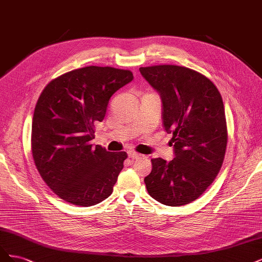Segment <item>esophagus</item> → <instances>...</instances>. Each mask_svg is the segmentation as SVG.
<instances>
[{
    "instance_id": "obj_1",
    "label": "esophagus",
    "mask_w": 262,
    "mask_h": 262,
    "mask_svg": "<svg viewBox=\"0 0 262 262\" xmlns=\"http://www.w3.org/2000/svg\"><path fill=\"white\" fill-rule=\"evenodd\" d=\"M128 156H129V158H131V160H138V158L142 157L141 154L134 153V152H129V153H128Z\"/></svg>"
}]
</instances>
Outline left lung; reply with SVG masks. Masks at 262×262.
Segmentation results:
<instances>
[{
	"mask_svg": "<svg viewBox=\"0 0 262 262\" xmlns=\"http://www.w3.org/2000/svg\"><path fill=\"white\" fill-rule=\"evenodd\" d=\"M161 95L163 125L172 133L173 155L153 158L144 178L149 195L162 204L180 207L196 200L217 176L224 161L227 128L216 86L196 71L178 66L140 68Z\"/></svg>",
	"mask_w": 262,
	"mask_h": 262,
	"instance_id": "1",
	"label": "left lung"
}]
</instances>
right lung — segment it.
<instances>
[{
    "instance_id": "1",
    "label": "right lung",
    "mask_w": 262,
    "mask_h": 262,
    "mask_svg": "<svg viewBox=\"0 0 262 262\" xmlns=\"http://www.w3.org/2000/svg\"><path fill=\"white\" fill-rule=\"evenodd\" d=\"M132 80L131 71L92 66L45 87L33 117L31 150L41 178L62 200L85 208L113 193L126 153L107 152L91 141L110 97Z\"/></svg>"
}]
</instances>
